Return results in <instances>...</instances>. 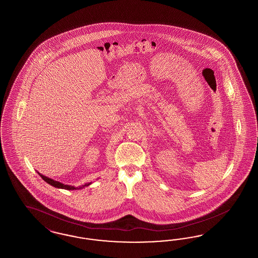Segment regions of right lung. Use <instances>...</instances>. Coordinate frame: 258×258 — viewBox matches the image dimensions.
I'll return each instance as SVG.
<instances>
[{"label": "right lung", "instance_id": "add662e5", "mask_svg": "<svg viewBox=\"0 0 258 258\" xmlns=\"http://www.w3.org/2000/svg\"><path fill=\"white\" fill-rule=\"evenodd\" d=\"M37 173H38V172H37ZM38 175H39L47 184H51V185H53V186H55V187H57V188H63V189H68V190L80 189V188H83V187L88 186V185H90V184H92V183H87V184H83L82 186H76V187H75L74 185L62 184V183H60V182H58V181H55V180H53V179H50L48 177H46V176H44V175H42V174H40V173H38Z\"/></svg>", "mask_w": 258, "mask_h": 258}]
</instances>
